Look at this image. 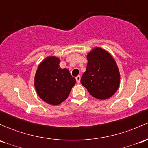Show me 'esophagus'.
<instances>
[{
    "instance_id": "34e87169",
    "label": "esophagus",
    "mask_w": 148,
    "mask_h": 148,
    "mask_svg": "<svg viewBox=\"0 0 148 148\" xmlns=\"http://www.w3.org/2000/svg\"><path fill=\"white\" fill-rule=\"evenodd\" d=\"M76 80H77V82L78 83V84H79V83H80V81H81L80 76H78V77H76Z\"/></svg>"
}]
</instances>
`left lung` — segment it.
I'll return each instance as SVG.
<instances>
[{
  "label": "left lung",
  "mask_w": 148,
  "mask_h": 148,
  "mask_svg": "<svg viewBox=\"0 0 148 148\" xmlns=\"http://www.w3.org/2000/svg\"><path fill=\"white\" fill-rule=\"evenodd\" d=\"M86 70L81 83L89 93L99 100L112 97L118 90L120 74L113 57L101 48H93L87 55Z\"/></svg>",
  "instance_id": "obj_1"
}]
</instances>
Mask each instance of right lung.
I'll list each match as a JSON object with an SVG mask.
<instances>
[{
    "label": "right lung",
    "mask_w": 148,
    "mask_h": 148,
    "mask_svg": "<svg viewBox=\"0 0 148 148\" xmlns=\"http://www.w3.org/2000/svg\"><path fill=\"white\" fill-rule=\"evenodd\" d=\"M60 60L55 56L46 58L38 65L34 78V86L45 103L57 105L67 98L76 79L67 69L60 67Z\"/></svg>",
    "instance_id": "1"
}]
</instances>
